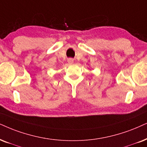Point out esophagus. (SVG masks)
Masks as SVG:
<instances>
[{"instance_id": "obj_1", "label": "esophagus", "mask_w": 147, "mask_h": 147, "mask_svg": "<svg viewBox=\"0 0 147 147\" xmlns=\"http://www.w3.org/2000/svg\"><path fill=\"white\" fill-rule=\"evenodd\" d=\"M68 62L70 64H73V62H74V60H72V59L70 58V59H68Z\"/></svg>"}]
</instances>
